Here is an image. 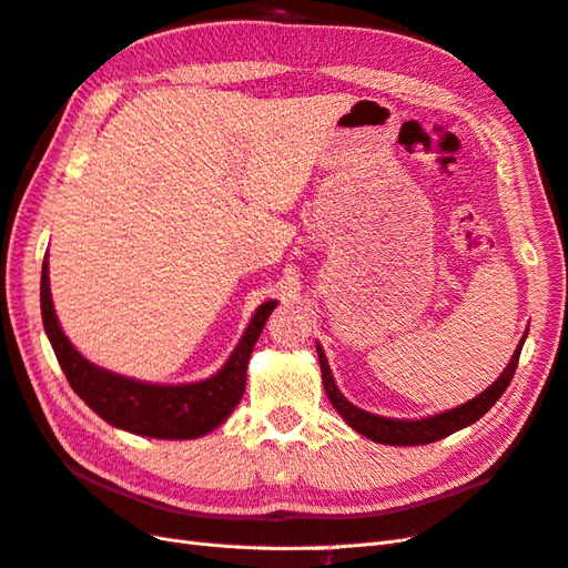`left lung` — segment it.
<instances>
[{"label":"left lung","mask_w":568,"mask_h":568,"mask_svg":"<svg viewBox=\"0 0 568 568\" xmlns=\"http://www.w3.org/2000/svg\"><path fill=\"white\" fill-rule=\"evenodd\" d=\"M528 338V331L523 333V338L516 347V353L508 362L506 369L499 374V379L494 382L489 388H485L483 394L475 396L473 400L458 405V408H450L444 410L439 415H432V417H423V419H394V417H382V415H374L357 408L351 400H347L338 386L336 379H333L331 367H328V359L322 351V345L316 343V353H318V365H322V379H324V388H326V396L331 400L333 408L336 413L345 419L347 425H351L357 434L367 436V439L376 442V444H388V446H423V444H432V442H439L444 436L454 434L463 427H470L473 423H477L479 417H483L494 403L501 398V394L506 390V386L511 384L516 367H518V357L523 351V343Z\"/></svg>","instance_id":"obj_1"}]
</instances>
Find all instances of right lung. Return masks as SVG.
Here are the masks:
<instances>
[{
  "label": "right lung",
  "instance_id": "1",
  "mask_svg": "<svg viewBox=\"0 0 568 568\" xmlns=\"http://www.w3.org/2000/svg\"><path fill=\"white\" fill-rule=\"evenodd\" d=\"M48 273L45 258L40 275V312L67 382L105 423L151 439H199L225 423L244 394L246 365L266 318L278 307L275 300L261 304L221 372L209 379L192 384H149L98 367L71 345L57 322Z\"/></svg>",
  "mask_w": 568,
  "mask_h": 568
}]
</instances>
